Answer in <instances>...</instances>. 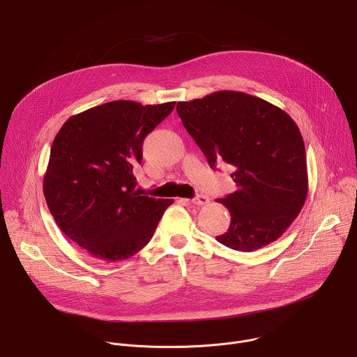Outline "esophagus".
Segmentation results:
<instances>
[{
    "instance_id": "obj_1",
    "label": "esophagus",
    "mask_w": 357,
    "mask_h": 357,
    "mask_svg": "<svg viewBox=\"0 0 357 357\" xmlns=\"http://www.w3.org/2000/svg\"><path fill=\"white\" fill-rule=\"evenodd\" d=\"M182 200L186 203H190V205H196V206H203V205H206V203H209V199L205 195H197L196 197H193L190 200H188V199H182Z\"/></svg>"
}]
</instances>
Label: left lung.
<instances>
[{
    "instance_id": "8db88e82",
    "label": "left lung",
    "mask_w": 357,
    "mask_h": 357,
    "mask_svg": "<svg viewBox=\"0 0 357 357\" xmlns=\"http://www.w3.org/2000/svg\"><path fill=\"white\" fill-rule=\"evenodd\" d=\"M176 112L209 165L225 161L233 168L237 189L216 199L231 222L216 240L254 251L281 237L308 195L305 144L295 121L263 98L230 90L179 101Z\"/></svg>"
}]
</instances>
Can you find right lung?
<instances>
[{
  "instance_id": "add662e5",
  "label": "right lung",
  "mask_w": 357,
  "mask_h": 357,
  "mask_svg": "<svg viewBox=\"0 0 357 357\" xmlns=\"http://www.w3.org/2000/svg\"><path fill=\"white\" fill-rule=\"evenodd\" d=\"M174 107L175 101H110L72 116L56 134L43 195L61 230L90 256L103 261L134 256L174 203L142 196L132 174L144 138Z\"/></svg>"
}]
</instances>
